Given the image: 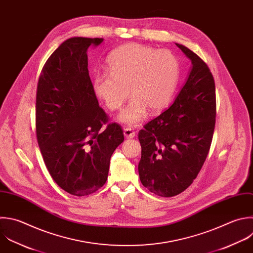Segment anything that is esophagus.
<instances>
[{
    "mask_svg": "<svg viewBox=\"0 0 253 253\" xmlns=\"http://www.w3.org/2000/svg\"><path fill=\"white\" fill-rule=\"evenodd\" d=\"M124 134L127 138H133L136 135L135 131H133V129L131 127H125L124 128Z\"/></svg>",
    "mask_w": 253,
    "mask_h": 253,
    "instance_id": "34e87169",
    "label": "esophagus"
}]
</instances>
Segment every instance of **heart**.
Returning <instances> with one entry per match:
<instances>
[{"label":"heart","instance_id":"1","mask_svg":"<svg viewBox=\"0 0 253 253\" xmlns=\"http://www.w3.org/2000/svg\"><path fill=\"white\" fill-rule=\"evenodd\" d=\"M110 75H98L93 89L111 111L120 110L130 96L132 100L118 120L129 126H138L148 109L155 113L171 101L180 77V65L169 50L139 43H127L114 49L107 58Z\"/></svg>","mask_w":253,"mask_h":253}]
</instances>
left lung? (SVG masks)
Wrapping results in <instances>:
<instances>
[{"label": "left lung", "mask_w": 253, "mask_h": 253, "mask_svg": "<svg viewBox=\"0 0 253 253\" xmlns=\"http://www.w3.org/2000/svg\"><path fill=\"white\" fill-rule=\"evenodd\" d=\"M176 45L192 68L174 103L138 132L142 185L160 197L185 191L208 156L215 125V87L208 65L192 50Z\"/></svg>", "instance_id": "1"}]
</instances>
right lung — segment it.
<instances>
[{
    "instance_id": "obj_1",
    "label": "right lung",
    "mask_w": 253,
    "mask_h": 253,
    "mask_svg": "<svg viewBox=\"0 0 253 253\" xmlns=\"http://www.w3.org/2000/svg\"><path fill=\"white\" fill-rule=\"evenodd\" d=\"M103 39L72 38L50 55L40 75L36 129L45 166L55 183L82 197L102 188L110 160L124 141L120 125L108 124L89 76L87 50Z\"/></svg>"
}]
</instances>
